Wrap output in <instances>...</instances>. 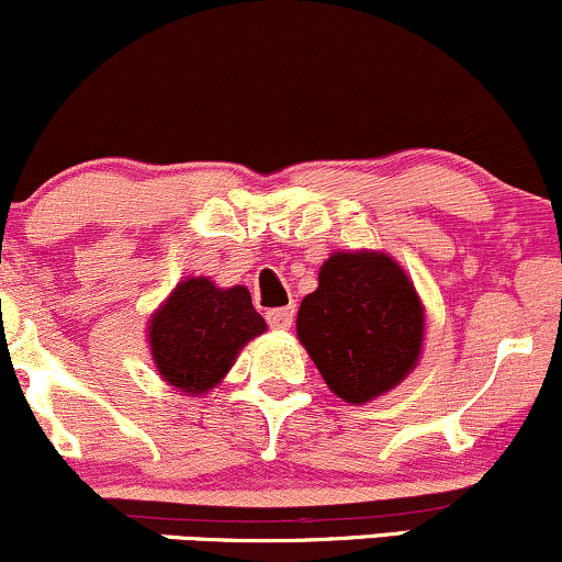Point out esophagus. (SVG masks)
Wrapping results in <instances>:
<instances>
[{"mask_svg": "<svg viewBox=\"0 0 562 562\" xmlns=\"http://www.w3.org/2000/svg\"><path fill=\"white\" fill-rule=\"evenodd\" d=\"M293 317H295V308L293 306L272 308V312H267L269 327H274V330H290V325H293Z\"/></svg>", "mask_w": 562, "mask_h": 562, "instance_id": "obj_1", "label": "esophagus"}]
</instances>
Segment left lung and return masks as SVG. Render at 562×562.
Listing matches in <instances>:
<instances>
[{"instance_id": "obj_1", "label": "left lung", "mask_w": 562, "mask_h": 562, "mask_svg": "<svg viewBox=\"0 0 562 562\" xmlns=\"http://www.w3.org/2000/svg\"><path fill=\"white\" fill-rule=\"evenodd\" d=\"M299 340L344 402L364 404L409 375L423 351L420 295L380 250L333 254L301 301Z\"/></svg>"}]
</instances>
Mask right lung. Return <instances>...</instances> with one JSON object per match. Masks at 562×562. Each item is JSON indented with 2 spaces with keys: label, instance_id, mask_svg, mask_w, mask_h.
<instances>
[{
  "label": "right lung",
  "instance_id": "right-lung-1",
  "mask_svg": "<svg viewBox=\"0 0 562 562\" xmlns=\"http://www.w3.org/2000/svg\"><path fill=\"white\" fill-rule=\"evenodd\" d=\"M263 330L267 322L248 288H216L209 277H190L153 314L147 335L160 378L200 396L222 383L240 348Z\"/></svg>",
  "mask_w": 562,
  "mask_h": 562
}]
</instances>
